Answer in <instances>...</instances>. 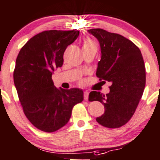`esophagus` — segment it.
<instances>
[{
    "label": "esophagus",
    "mask_w": 160,
    "mask_h": 160,
    "mask_svg": "<svg viewBox=\"0 0 160 160\" xmlns=\"http://www.w3.org/2000/svg\"><path fill=\"white\" fill-rule=\"evenodd\" d=\"M84 99H85V101H88V92H84Z\"/></svg>",
    "instance_id": "34e87169"
}]
</instances>
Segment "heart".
<instances>
[{
	"instance_id": "1",
	"label": "heart",
	"mask_w": 160,
	"mask_h": 160,
	"mask_svg": "<svg viewBox=\"0 0 160 160\" xmlns=\"http://www.w3.org/2000/svg\"><path fill=\"white\" fill-rule=\"evenodd\" d=\"M92 46H95L96 44L93 40H92L91 39H85L83 42V48H88V47H92Z\"/></svg>"
}]
</instances>
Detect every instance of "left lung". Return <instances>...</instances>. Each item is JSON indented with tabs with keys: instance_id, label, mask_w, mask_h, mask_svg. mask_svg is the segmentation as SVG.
Returning a JSON list of instances; mask_svg holds the SVG:
<instances>
[{
	"instance_id": "1",
	"label": "left lung",
	"mask_w": 160,
	"mask_h": 160,
	"mask_svg": "<svg viewBox=\"0 0 160 160\" xmlns=\"http://www.w3.org/2000/svg\"><path fill=\"white\" fill-rule=\"evenodd\" d=\"M100 42L101 59L96 75L111 82L110 92L104 95L91 92L89 101H98L104 113L96 121L108 128H118L131 119L146 85V68L140 49L130 39L103 29L88 30Z\"/></svg>"
}]
</instances>
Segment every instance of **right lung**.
Segmentation results:
<instances>
[{"mask_svg":"<svg viewBox=\"0 0 160 160\" xmlns=\"http://www.w3.org/2000/svg\"><path fill=\"white\" fill-rule=\"evenodd\" d=\"M78 30H46L29 39L19 52L13 81L24 114L35 128L52 133L68 123L75 104L83 100L78 88L58 89L52 72L63 64L67 46Z\"/></svg>","mask_w":160,"mask_h":160,"instance_id":"1","label":"right lung"}]
</instances>
